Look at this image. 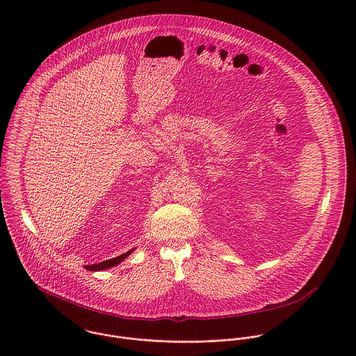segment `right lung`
<instances>
[{"instance_id":"right-lung-1","label":"right lung","mask_w":356,"mask_h":356,"mask_svg":"<svg viewBox=\"0 0 356 356\" xmlns=\"http://www.w3.org/2000/svg\"><path fill=\"white\" fill-rule=\"evenodd\" d=\"M134 250L136 248H133V250H130V251H127L126 254H119V256H116V257H113V259H108V260H104L102 263H97V264H92V266H85V268L86 270H89V271H102V270H106V268H109V267H113V266H116V264H119L120 261H123L129 254H133L134 252Z\"/></svg>"}]
</instances>
